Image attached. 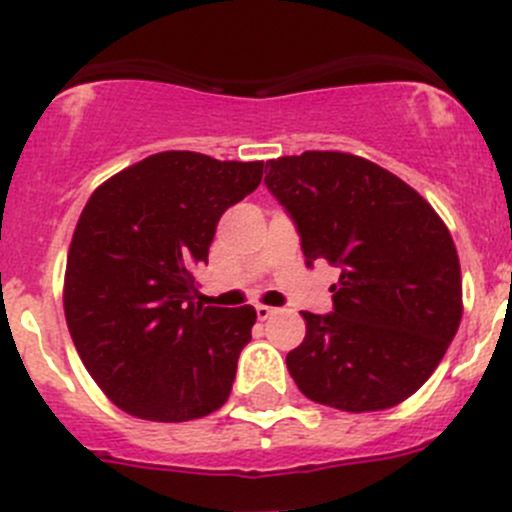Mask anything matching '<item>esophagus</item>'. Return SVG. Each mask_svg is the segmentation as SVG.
Instances as JSON below:
<instances>
[{
  "mask_svg": "<svg viewBox=\"0 0 512 512\" xmlns=\"http://www.w3.org/2000/svg\"><path fill=\"white\" fill-rule=\"evenodd\" d=\"M255 312H257V319H260V322H265V319H270L272 314H277V309L275 307H267V304H257Z\"/></svg>",
  "mask_w": 512,
  "mask_h": 512,
  "instance_id": "obj_1",
  "label": "esophagus"
}]
</instances>
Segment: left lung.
<instances>
[{"label":"left lung","mask_w":512,"mask_h":512,"mask_svg":"<svg viewBox=\"0 0 512 512\" xmlns=\"http://www.w3.org/2000/svg\"><path fill=\"white\" fill-rule=\"evenodd\" d=\"M267 168L307 265L342 267L334 312H302L307 334L287 354L294 384L352 414L401 404L436 371L461 324V262L446 223L411 185L352 153L304 151Z\"/></svg>","instance_id":"obj_1"}]
</instances>
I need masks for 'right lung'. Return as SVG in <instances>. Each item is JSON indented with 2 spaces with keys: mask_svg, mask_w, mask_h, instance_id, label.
<instances>
[{
  "mask_svg": "<svg viewBox=\"0 0 512 512\" xmlns=\"http://www.w3.org/2000/svg\"><path fill=\"white\" fill-rule=\"evenodd\" d=\"M262 170V160L165 151L91 193L66 257L64 314L86 371L126 414L190 421L230 396L257 314L195 302L193 270Z\"/></svg>",
  "mask_w": 512,
  "mask_h": 512,
  "instance_id": "right-lung-1",
  "label": "right lung"
}]
</instances>
